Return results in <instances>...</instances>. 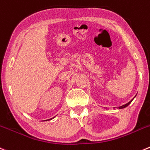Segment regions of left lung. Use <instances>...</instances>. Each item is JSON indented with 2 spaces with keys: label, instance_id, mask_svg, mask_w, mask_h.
Listing matches in <instances>:
<instances>
[{
  "label": "left lung",
  "instance_id": "8db88e82",
  "mask_svg": "<svg viewBox=\"0 0 150 150\" xmlns=\"http://www.w3.org/2000/svg\"><path fill=\"white\" fill-rule=\"evenodd\" d=\"M132 100H131V101H130V102H129V103H127V104H125V105H122V106H120V107H119V108L120 109V108H126V107H127V106H128L130 104V103H131V102H132Z\"/></svg>",
  "mask_w": 150,
  "mask_h": 150
}]
</instances>
